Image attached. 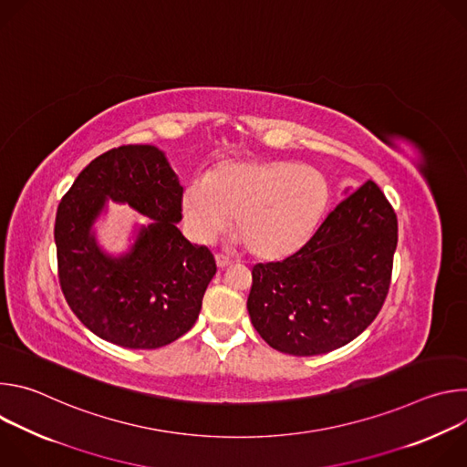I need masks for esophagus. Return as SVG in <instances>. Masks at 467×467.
<instances>
[{"instance_id":"1","label":"esophagus","mask_w":467,"mask_h":467,"mask_svg":"<svg viewBox=\"0 0 467 467\" xmlns=\"http://www.w3.org/2000/svg\"><path fill=\"white\" fill-rule=\"evenodd\" d=\"M231 264H233V260H231V258H227V256H223V254H216V265H218L220 270L229 268Z\"/></svg>"}]
</instances>
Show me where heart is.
I'll return each instance as SVG.
<instances>
[{"label": "heart", "instance_id": "obj_1", "mask_svg": "<svg viewBox=\"0 0 467 467\" xmlns=\"http://www.w3.org/2000/svg\"><path fill=\"white\" fill-rule=\"evenodd\" d=\"M330 203L327 177L290 159L225 161L181 193L188 236L214 242L229 225L251 256L275 262L296 254L317 231ZM234 216L231 217L230 214Z\"/></svg>", "mask_w": 467, "mask_h": 467}]
</instances>
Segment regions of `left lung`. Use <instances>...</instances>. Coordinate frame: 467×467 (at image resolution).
I'll return each instance as SVG.
<instances>
[{
    "instance_id": "8db88e82",
    "label": "left lung",
    "mask_w": 467,
    "mask_h": 467,
    "mask_svg": "<svg viewBox=\"0 0 467 467\" xmlns=\"http://www.w3.org/2000/svg\"><path fill=\"white\" fill-rule=\"evenodd\" d=\"M344 193L303 249L253 268L247 312L281 353L314 357L349 344L386 299L397 216L373 181Z\"/></svg>"
}]
</instances>
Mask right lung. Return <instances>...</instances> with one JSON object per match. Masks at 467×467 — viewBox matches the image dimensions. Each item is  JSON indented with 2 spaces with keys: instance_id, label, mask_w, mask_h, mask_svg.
Listing matches in <instances>:
<instances>
[{
  "instance_id": "right-lung-1",
  "label": "right lung",
  "mask_w": 467,
  "mask_h": 467,
  "mask_svg": "<svg viewBox=\"0 0 467 467\" xmlns=\"http://www.w3.org/2000/svg\"><path fill=\"white\" fill-rule=\"evenodd\" d=\"M182 186L164 151L121 146L94 159L57 209L55 245L66 303L96 337L129 349H157L188 332L216 262L177 229ZM150 217L127 252L112 255L93 225L108 203Z\"/></svg>"
}]
</instances>
